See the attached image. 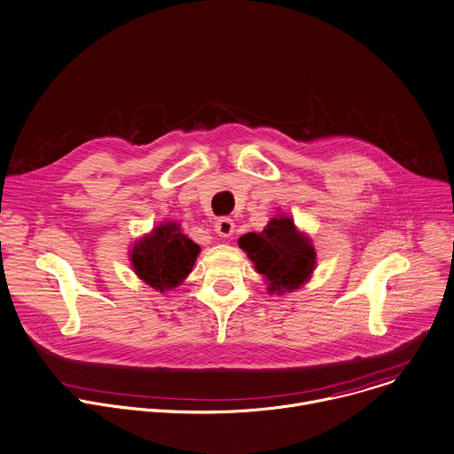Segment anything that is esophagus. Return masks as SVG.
<instances>
[{
  "label": "esophagus",
  "instance_id": "obj_1",
  "mask_svg": "<svg viewBox=\"0 0 454 454\" xmlns=\"http://www.w3.org/2000/svg\"><path fill=\"white\" fill-rule=\"evenodd\" d=\"M215 233L219 235V237H223V239H228V237H231L233 235V231H235V223H233V219H230V217H221V219H217L215 221Z\"/></svg>",
  "mask_w": 454,
  "mask_h": 454
}]
</instances>
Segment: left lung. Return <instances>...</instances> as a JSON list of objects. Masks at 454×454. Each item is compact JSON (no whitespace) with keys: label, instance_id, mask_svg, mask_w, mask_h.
Segmentation results:
<instances>
[{"label":"left lung","instance_id":"obj_1","mask_svg":"<svg viewBox=\"0 0 454 454\" xmlns=\"http://www.w3.org/2000/svg\"><path fill=\"white\" fill-rule=\"evenodd\" d=\"M239 246L254 269L265 276L270 294L292 292L305 285L316 267V249L310 239L285 215L270 219L260 233L242 235Z\"/></svg>","mask_w":454,"mask_h":454}]
</instances>
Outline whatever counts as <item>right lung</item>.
I'll list each match as a JSON object with an SVG mask.
<instances>
[{
	"mask_svg": "<svg viewBox=\"0 0 454 454\" xmlns=\"http://www.w3.org/2000/svg\"><path fill=\"white\" fill-rule=\"evenodd\" d=\"M200 251V246L182 233L180 224L168 221L133 244L129 262L144 283L166 292L184 283Z\"/></svg>",
	"mask_w": 454,
	"mask_h": 454,
	"instance_id": "1",
	"label": "right lung"
}]
</instances>
